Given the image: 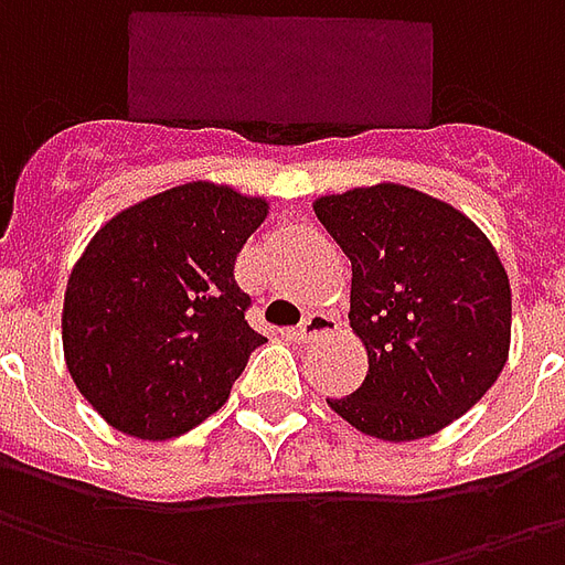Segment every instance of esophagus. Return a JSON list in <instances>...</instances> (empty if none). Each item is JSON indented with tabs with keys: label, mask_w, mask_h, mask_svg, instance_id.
Wrapping results in <instances>:
<instances>
[{
	"label": "esophagus",
	"mask_w": 565,
	"mask_h": 565,
	"mask_svg": "<svg viewBox=\"0 0 565 565\" xmlns=\"http://www.w3.org/2000/svg\"><path fill=\"white\" fill-rule=\"evenodd\" d=\"M333 328H337V322H333L331 316H324V312H310V316L295 328V337H298V340H312V337L333 331Z\"/></svg>",
	"instance_id": "esophagus-1"
}]
</instances>
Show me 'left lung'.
Returning <instances> with one entry per match:
<instances>
[{
    "mask_svg": "<svg viewBox=\"0 0 565 565\" xmlns=\"http://www.w3.org/2000/svg\"><path fill=\"white\" fill-rule=\"evenodd\" d=\"M312 210L352 262L349 324L370 361L361 388L331 409L388 443L443 430L509 358L512 288L500 255L460 210L397 183L324 195Z\"/></svg>",
    "mask_w": 565,
    "mask_h": 565,
    "instance_id": "8db88e82",
    "label": "left lung"
}]
</instances>
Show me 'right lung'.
Here are the masks:
<instances>
[{"label":"right lung","instance_id":"obj_1","mask_svg":"<svg viewBox=\"0 0 565 565\" xmlns=\"http://www.w3.org/2000/svg\"><path fill=\"white\" fill-rule=\"evenodd\" d=\"M267 201L186 183L122 210L77 258L63 307L74 385L110 427L171 439L225 406L265 337L234 262Z\"/></svg>","mask_w":565,"mask_h":565}]
</instances>
